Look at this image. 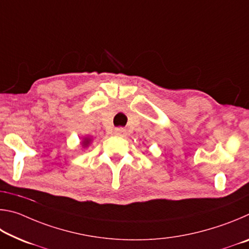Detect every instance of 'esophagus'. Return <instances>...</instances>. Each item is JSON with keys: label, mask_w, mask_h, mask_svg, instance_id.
<instances>
[{"label": "esophagus", "mask_w": 249, "mask_h": 249, "mask_svg": "<svg viewBox=\"0 0 249 249\" xmlns=\"http://www.w3.org/2000/svg\"><path fill=\"white\" fill-rule=\"evenodd\" d=\"M114 135L116 136H121V137H124L126 135V130L122 127H117L114 129Z\"/></svg>", "instance_id": "obj_1"}]
</instances>
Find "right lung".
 Listing matches in <instances>:
<instances>
[{
    "mask_svg": "<svg viewBox=\"0 0 249 249\" xmlns=\"http://www.w3.org/2000/svg\"><path fill=\"white\" fill-rule=\"evenodd\" d=\"M92 137H90V136H84V137H82V141H81V142H80V145H81V148L82 149H84V148H88V147H89L90 145H91V142H92Z\"/></svg>",
    "mask_w": 249,
    "mask_h": 249,
    "instance_id": "right-lung-1",
    "label": "right lung"
}]
</instances>
